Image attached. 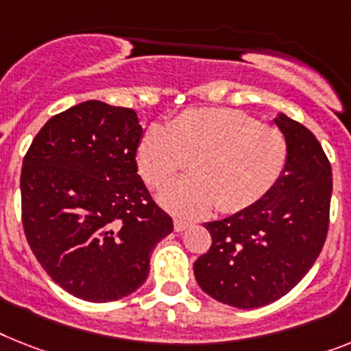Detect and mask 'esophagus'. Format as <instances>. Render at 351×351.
Returning a JSON list of instances; mask_svg holds the SVG:
<instances>
[{
  "label": "esophagus",
  "instance_id": "obj_1",
  "mask_svg": "<svg viewBox=\"0 0 351 351\" xmlns=\"http://www.w3.org/2000/svg\"><path fill=\"white\" fill-rule=\"evenodd\" d=\"M186 228H190V222L184 221V219H173V230L178 231V233L184 231Z\"/></svg>",
  "mask_w": 351,
  "mask_h": 351
}]
</instances>
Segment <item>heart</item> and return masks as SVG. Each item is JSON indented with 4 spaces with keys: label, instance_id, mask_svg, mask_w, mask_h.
Here are the masks:
<instances>
[{
    "label": "heart",
    "instance_id": "obj_1",
    "mask_svg": "<svg viewBox=\"0 0 351 351\" xmlns=\"http://www.w3.org/2000/svg\"><path fill=\"white\" fill-rule=\"evenodd\" d=\"M192 173L159 193V204L181 217H199L219 204L226 213L253 206L285 172L289 145L276 127L260 125L233 109H190L169 127L150 125L136 149L141 178L152 188L188 165Z\"/></svg>",
    "mask_w": 351,
    "mask_h": 351
}]
</instances>
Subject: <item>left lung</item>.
<instances>
[{"label": "left lung", "instance_id": "8db88e82", "mask_svg": "<svg viewBox=\"0 0 351 351\" xmlns=\"http://www.w3.org/2000/svg\"><path fill=\"white\" fill-rule=\"evenodd\" d=\"M274 123L289 145L285 172L253 206L206 222L211 247L193 263L202 291L237 308L285 296L319 256L328 231L332 169L311 130L280 112Z\"/></svg>", "mask_w": 351, "mask_h": 351}]
</instances>
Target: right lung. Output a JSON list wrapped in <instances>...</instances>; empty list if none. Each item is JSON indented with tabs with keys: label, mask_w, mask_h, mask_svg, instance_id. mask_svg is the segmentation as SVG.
<instances>
[{
	"label": "right lung",
	"mask_w": 351,
	"mask_h": 351,
	"mask_svg": "<svg viewBox=\"0 0 351 351\" xmlns=\"http://www.w3.org/2000/svg\"><path fill=\"white\" fill-rule=\"evenodd\" d=\"M127 107L88 100L46 121L23 159V228L48 276L93 303L129 296L173 222L138 176Z\"/></svg>",
	"instance_id": "right-lung-1"
}]
</instances>
